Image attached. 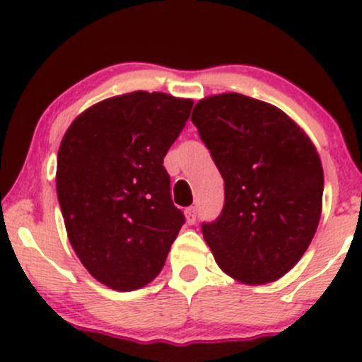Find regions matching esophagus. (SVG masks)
Segmentation results:
<instances>
[{"instance_id":"esophagus-1","label":"esophagus","mask_w":362,"mask_h":362,"mask_svg":"<svg viewBox=\"0 0 362 362\" xmlns=\"http://www.w3.org/2000/svg\"><path fill=\"white\" fill-rule=\"evenodd\" d=\"M185 219L189 224H194L197 219V209L195 207H187L185 209Z\"/></svg>"}]
</instances>
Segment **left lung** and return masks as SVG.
<instances>
[{
    "mask_svg": "<svg viewBox=\"0 0 362 362\" xmlns=\"http://www.w3.org/2000/svg\"><path fill=\"white\" fill-rule=\"evenodd\" d=\"M192 122L224 180V207L202 235L228 276L267 284L310 247L322 214L323 168L303 129L242 93L195 103Z\"/></svg>",
    "mask_w": 362,
    "mask_h": 362,
    "instance_id": "1",
    "label": "left lung"
}]
</instances>
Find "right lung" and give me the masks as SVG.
I'll return each mask as SVG.
<instances>
[{
  "mask_svg": "<svg viewBox=\"0 0 362 362\" xmlns=\"http://www.w3.org/2000/svg\"><path fill=\"white\" fill-rule=\"evenodd\" d=\"M192 105L161 91L117 95L81 112L61 141L56 190L69 243L112 289L155 279L185 223L163 158Z\"/></svg>",
  "mask_w": 362,
  "mask_h": 362,
  "instance_id": "add662e5",
  "label": "right lung"
}]
</instances>
